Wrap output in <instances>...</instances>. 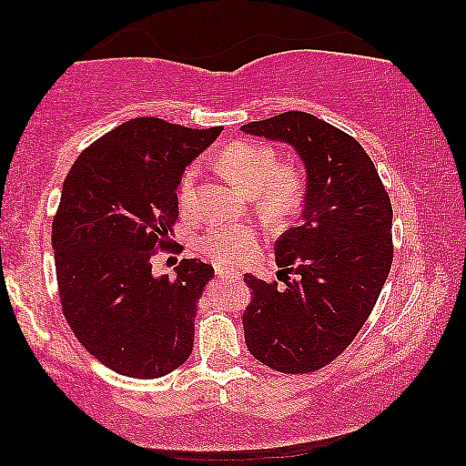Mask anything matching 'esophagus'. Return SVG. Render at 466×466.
<instances>
[{"mask_svg": "<svg viewBox=\"0 0 466 466\" xmlns=\"http://www.w3.org/2000/svg\"><path fill=\"white\" fill-rule=\"evenodd\" d=\"M216 276L222 278V280H233V278H238L233 269L228 268H222V265H216Z\"/></svg>", "mask_w": 466, "mask_h": 466, "instance_id": "obj_1", "label": "esophagus"}]
</instances>
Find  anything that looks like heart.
I'll use <instances>...</instances> for the list:
<instances>
[{
	"instance_id": "1",
	"label": "heart",
	"mask_w": 466,
	"mask_h": 466,
	"mask_svg": "<svg viewBox=\"0 0 466 466\" xmlns=\"http://www.w3.org/2000/svg\"><path fill=\"white\" fill-rule=\"evenodd\" d=\"M220 171L248 195H255L258 209L269 216H289L298 208L304 192V175L291 165H278V156L269 145L239 141L228 145L218 158ZM197 165L181 173L177 201L188 209L195 198ZM205 257L225 265L246 261L257 248V233L241 225H211L198 238Z\"/></svg>"
}]
</instances>
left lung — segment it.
Wrapping results in <instances>:
<instances>
[{"label": "left lung", "instance_id": "1", "mask_svg": "<svg viewBox=\"0 0 466 466\" xmlns=\"http://www.w3.org/2000/svg\"><path fill=\"white\" fill-rule=\"evenodd\" d=\"M285 141L306 165L298 227L276 241L287 289L244 276L252 301L244 314L248 351L285 374L331 364L370 317L394 261L391 201L377 168L351 135L304 111L241 126Z\"/></svg>", "mask_w": 466, "mask_h": 466}]
</instances>
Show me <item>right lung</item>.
Segmentation results:
<instances>
[{
  "mask_svg": "<svg viewBox=\"0 0 466 466\" xmlns=\"http://www.w3.org/2000/svg\"><path fill=\"white\" fill-rule=\"evenodd\" d=\"M220 132L130 119L83 149L64 181L51 235L64 317L124 377H165L192 353L197 304L214 268L181 258L177 276H154L152 258L181 252L171 239L179 177Z\"/></svg>",
  "mask_w": 466,
  "mask_h": 466,
  "instance_id": "obj_1",
  "label": "right lung"
}]
</instances>
